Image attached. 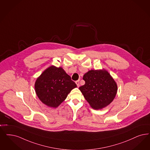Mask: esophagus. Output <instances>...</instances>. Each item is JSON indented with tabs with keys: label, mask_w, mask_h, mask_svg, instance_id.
Here are the masks:
<instances>
[{
	"label": "esophagus",
	"mask_w": 150,
	"mask_h": 150,
	"mask_svg": "<svg viewBox=\"0 0 150 150\" xmlns=\"http://www.w3.org/2000/svg\"><path fill=\"white\" fill-rule=\"evenodd\" d=\"M75 83H76V85H77L78 87H79V86H80V83H79V81H78V80H77V81H75Z\"/></svg>",
	"instance_id": "obj_1"
}]
</instances>
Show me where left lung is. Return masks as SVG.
Masks as SVG:
<instances>
[{
  "label": "left lung",
  "mask_w": 150,
  "mask_h": 150,
  "mask_svg": "<svg viewBox=\"0 0 150 150\" xmlns=\"http://www.w3.org/2000/svg\"><path fill=\"white\" fill-rule=\"evenodd\" d=\"M83 79L85 83L79 89L93 109L104 108L113 100L117 86L107 71L92 70L85 74Z\"/></svg>",
  "instance_id": "left-lung-1"
}]
</instances>
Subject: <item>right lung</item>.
<instances>
[{
	"label": "right lung",
	"mask_w": 150,
	"mask_h": 150,
	"mask_svg": "<svg viewBox=\"0 0 150 150\" xmlns=\"http://www.w3.org/2000/svg\"><path fill=\"white\" fill-rule=\"evenodd\" d=\"M76 84L61 67L51 66L37 78L36 94L41 102L48 107L56 108L65 100Z\"/></svg>",
	"instance_id": "add662e5"
}]
</instances>
